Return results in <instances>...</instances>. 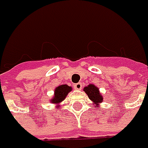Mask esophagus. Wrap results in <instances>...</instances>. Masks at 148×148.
<instances>
[{
  "label": "esophagus",
  "instance_id": "obj_1",
  "mask_svg": "<svg viewBox=\"0 0 148 148\" xmlns=\"http://www.w3.org/2000/svg\"><path fill=\"white\" fill-rule=\"evenodd\" d=\"M74 87H75L76 90H81L82 88V83H77V84L74 85Z\"/></svg>",
  "mask_w": 148,
  "mask_h": 148
}]
</instances>
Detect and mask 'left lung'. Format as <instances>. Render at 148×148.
I'll return each mask as SVG.
<instances>
[{
  "mask_svg": "<svg viewBox=\"0 0 148 148\" xmlns=\"http://www.w3.org/2000/svg\"><path fill=\"white\" fill-rule=\"evenodd\" d=\"M83 90L87 95L89 99L93 102L92 104L95 105V107H99L100 104L103 102L104 98L102 94L100 93L99 88L93 84H89L88 86L83 88Z\"/></svg>",
  "mask_w": 148,
  "mask_h": 148,
  "instance_id": "8db88e82",
  "label": "left lung"
}]
</instances>
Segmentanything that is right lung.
Segmentation results:
<instances>
[{
    "label": "right lung",
    "instance_id": "right-lung-1",
    "mask_svg": "<svg viewBox=\"0 0 148 148\" xmlns=\"http://www.w3.org/2000/svg\"><path fill=\"white\" fill-rule=\"evenodd\" d=\"M72 87L69 86L67 85H60L58 86H57L54 90V95L53 98L50 99V103L55 104L56 108H60L61 107V102H62L66 99V95H68L69 92H71Z\"/></svg>",
    "mask_w": 148,
    "mask_h": 148
}]
</instances>
